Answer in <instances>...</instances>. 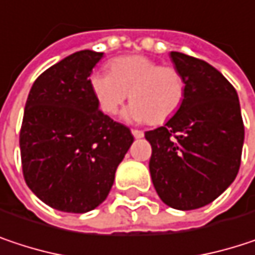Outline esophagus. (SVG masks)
<instances>
[{
	"label": "esophagus",
	"mask_w": 255,
	"mask_h": 255,
	"mask_svg": "<svg viewBox=\"0 0 255 255\" xmlns=\"http://www.w3.org/2000/svg\"><path fill=\"white\" fill-rule=\"evenodd\" d=\"M131 132H132V135H134L135 138H141V137L144 135V132H143L141 129H131Z\"/></svg>",
	"instance_id": "34e87169"
}]
</instances>
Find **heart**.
<instances>
[{
    "label": "heart",
    "instance_id": "heart-1",
    "mask_svg": "<svg viewBox=\"0 0 255 255\" xmlns=\"http://www.w3.org/2000/svg\"><path fill=\"white\" fill-rule=\"evenodd\" d=\"M109 69L90 75L91 93L103 114L118 115L128 99L132 103L126 115L132 123L164 124L180 111L186 81L177 68L132 54L114 59Z\"/></svg>",
    "mask_w": 255,
    "mask_h": 255
}]
</instances>
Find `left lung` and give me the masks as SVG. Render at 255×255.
I'll list each match as a JSON object with an SVG mask.
<instances>
[{
  "instance_id": "left-lung-1",
  "label": "left lung",
  "mask_w": 255,
  "mask_h": 255,
  "mask_svg": "<svg viewBox=\"0 0 255 255\" xmlns=\"http://www.w3.org/2000/svg\"><path fill=\"white\" fill-rule=\"evenodd\" d=\"M186 81V97L164 126L144 132L155 190L171 208L196 210L219 198L235 180L242 156L244 121L238 93L207 62L173 51Z\"/></svg>"
}]
</instances>
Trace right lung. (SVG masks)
I'll return each instance as SVG.
<instances>
[{"mask_svg": "<svg viewBox=\"0 0 255 255\" xmlns=\"http://www.w3.org/2000/svg\"><path fill=\"white\" fill-rule=\"evenodd\" d=\"M103 53L82 50L35 79L20 128V158L29 189L65 213L100 205L134 137L105 115L90 88Z\"/></svg>", "mask_w": 255, "mask_h": 255, "instance_id": "right-lung-1", "label": "right lung"}]
</instances>
